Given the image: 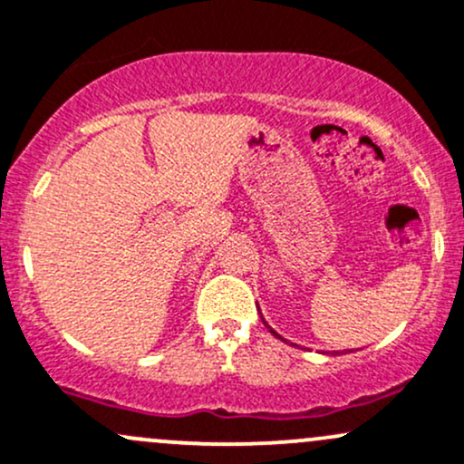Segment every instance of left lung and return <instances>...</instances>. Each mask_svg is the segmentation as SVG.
<instances>
[{
  "instance_id": "1",
  "label": "left lung",
  "mask_w": 464,
  "mask_h": 464,
  "mask_svg": "<svg viewBox=\"0 0 464 464\" xmlns=\"http://www.w3.org/2000/svg\"><path fill=\"white\" fill-rule=\"evenodd\" d=\"M268 330H271V333H273V334H275V337H277V339H282V337H279V334H277V333H275V330H273V328H271V325H268Z\"/></svg>"
}]
</instances>
